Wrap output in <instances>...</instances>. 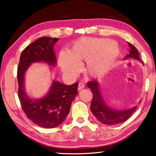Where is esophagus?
<instances>
[{
	"label": "esophagus",
	"instance_id": "esophagus-1",
	"mask_svg": "<svg viewBox=\"0 0 156 156\" xmlns=\"http://www.w3.org/2000/svg\"><path fill=\"white\" fill-rule=\"evenodd\" d=\"M84 87H85V85H84V84H83V83H79V86H78V90L79 91H80V90H82V89H84Z\"/></svg>",
	"mask_w": 156,
	"mask_h": 156
}]
</instances>
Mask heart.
Returning <instances> with one entry per match:
<instances>
[{
	"instance_id": "heart-1",
	"label": "heart",
	"mask_w": 156,
	"mask_h": 156,
	"mask_svg": "<svg viewBox=\"0 0 156 156\" xmlns=\"http://www.w3.org/2000/svg\"><path fill=\"white\" fill-rule=\"evenodd\" d=\"M120 54L119 44L104 38L84 37L74 42L67 52H61L59 65L66 74L79 70L78 63L86 61L84 71L90 77H99L106 73Z\"/></svg>"
}]
</instances>
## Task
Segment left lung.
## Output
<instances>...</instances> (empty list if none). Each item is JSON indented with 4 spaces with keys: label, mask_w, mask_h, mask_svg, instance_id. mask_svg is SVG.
<instances>
[{
    "label": "left lung",
    "mask_w": 156,
    "mask_h": 156,
    "mask_svg": "<svg viewBox=\"0 0 156 156\" xmlns=\"http://www.w3.org/2000/svg\"><path fill=\"white\" fill-rule=\"evenodd\" d=\"M130 47L129 53L124 57L125 59L133 58L142 62L139 57V53L137 49L133 44L129 42ZM87 86L91 89L93 94V99L91 103V111L94 116L100 122L106 125H116L123 123L127 120L137 107H134L125 110H116L110 108L104 101L99 87L97 81H91L87 83Z\"/></svg>",
    "instance_id": "obj_1"
}]
</instances>
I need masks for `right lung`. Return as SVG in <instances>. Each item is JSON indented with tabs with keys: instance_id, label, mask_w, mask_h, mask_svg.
Wrapping results in <instances>:
<instances>
[{
	"instance_id": "add662e5",
	"label": "right lung",
	"mask_w": 156,
	"mask_h": 156,
	"mask_svg": "<svg viewBox=\"0 0 156 156\" xmlns=\"http://www.w3.org/2000/svg\"><path fill=\"white\" fill-rule=\"evenodd\" d=\"M58 38L42 37L29 44L21 53L18 67V97L23 112L35 124L46 129L58 126L69 114L72 102L78 94V83L65 85L53 81L50 91L41 99H32L25 91V75L34 62L57 65L54 44Z\"/></svg>"
}]
</instances>
